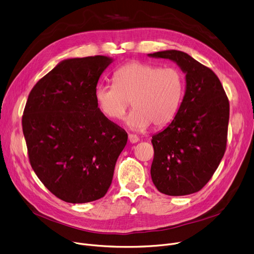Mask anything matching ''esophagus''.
Instances as JSON below:
<instances>
[{
	"label": "esophagus",
	"mask_w": 254,
	"mask_h": 254,
	"mask_svg": "<svg viewBox=\"0 0 254 254\" xmlns=\"http://www.w3.org/2000/svg\"><path fill=\"white\" fill-rule=\"evenodd\" d=\"M128 141H129V143H131V144H134V143H137L140 141V137L137 136L136 134H132V133H129L128 134Z\"/></svg>",
	"instance_id": "1"
}]
</instances>
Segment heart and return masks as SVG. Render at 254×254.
Wrapping results in <instances>:
<instances>
[{
  "instance_id": "obj_1",
  "label": "heart",
  "mask_w": 254,
  "mask_h": 254,
  "mask_svg": "<svg viewBox=\"0 0 254 254\" xmlns=\"http://www.w3.org/2000/svg\"><path fill=\"white\" fill-rule=\"evenodd\" d=\"M184 77L174 66L131 62L113 74V84H99L94 96L100 112L119 121L130 104L133 109L126 119L132 130H144L151 124L161 127L171 123L180 107Z\"/></svg>"
}]
</instances>
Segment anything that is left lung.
I'll return each instance as SVG.
<instances>
[{
    "label": "left lung",
    "mask_w": 254,
    "mask_h": 254,
    "mask_svg": "<svg viewBox=\"0 0 254 254\" xmlns=\"http://www.w3.org/2000/svg\"><path fill=\"white\" fill-rule=\"evenodd\" d=\"M174 62L186 74V92L173 121L152 136L151 177L167 195L200 190L225 154L229 101L216 74L190 55L175 50L148 55Z\"/></svg>",
    "instance_id": "1"
}]
</instances>
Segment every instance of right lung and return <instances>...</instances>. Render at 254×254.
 I'll return each mask as SVG.
<instances>
[{"mask_svg":"<svg viewBox=\"0 0 254 254\" xmlns=\"http://www.w3.org/2000/svg\"><path fill=\"white\" fill-rule=\"evenodd\" d=\"M112 58L66 59L31 90L22 118L37 177L64 201L84 203L107 192L127 133L100 112L94 92Z\"/></svg>","mask_w":254,"mask_h":254,"instance_id":"1","label":"right lung"}]
</instances>
